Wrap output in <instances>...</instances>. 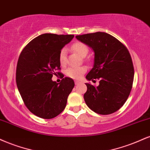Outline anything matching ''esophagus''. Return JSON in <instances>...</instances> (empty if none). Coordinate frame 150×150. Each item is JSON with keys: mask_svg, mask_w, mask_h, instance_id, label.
<instances>
[{"mask_svg": "<svg viewBox=\"0 0 150 150\" xmlns=\"http://www.w3.org/2000/svg\"><path fill=\"white\" fill-rule=\"evenodd\" d=\"M79 83H80V82L78 81H75V84H76V85H79Z\"/></svg>", "mask_w": 150, "mask_h": 150, "instance_id": "esophagus-1", "label": "esophagus"}]
</instances>
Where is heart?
Listing matches in <instances>:
<instances>
[{"label":"heart","mask_w":150,"mask_h":150,"mask_svg":"<svg viewBox=\"0 0 150 150\" xmlns=\"http://www.w3.org/2000/svg\"><path fill=\"white\" fill-rule=\"evenodd\" d=\"M71 50L78 53L82 57H85L88 53V47L86 44L81 42H77L71 45ZM59 60L61 65H65L67 63V49L62 48L59 52ZM86 67H71L66 70L67 76L74 79H80L86 73Z\"/></svg>","instance_id":"b5f03b06"}]
</instances>
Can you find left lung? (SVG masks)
<instances>
[{"label":"left lung","instance_id":"8db88e82","mask_svg":"<svg viewBox=\"0 0 150 150\" xmlns=\"http://www.w3.org/2000/svg\"><path fill=\"white\" fill-rule=\"evenodd\" d=\"M76 38L94 52L92 69L88 81L100 79L95 87L86 83L83 98L87 106L96 113L107 115L119 110L128 99L134 79V69L128 49L119 40L105 32L79 35Z\"/></svg>","mask_w":150,"mask_h":150}]
</instances>
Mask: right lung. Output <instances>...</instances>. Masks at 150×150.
<instances>
[{"label":"right lung","instance_id":"obj_1","mask_svg":"<svg viewBox=\"0 0 150 150\" xmlns=\"http://www.w3.org/2000/svg\"><path fill=\"white\" fill-rule=\"evenodd\" d=\"M74 37L43 33L30 41L19 55L16 70L17 88L26 107L37 117L52 119L66 107L74 81L64 77L57 83L52 77L60 69L59 52Z\"/></svg>","mask_w":150,"mask_h":150}]
</instances>
